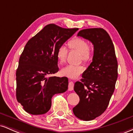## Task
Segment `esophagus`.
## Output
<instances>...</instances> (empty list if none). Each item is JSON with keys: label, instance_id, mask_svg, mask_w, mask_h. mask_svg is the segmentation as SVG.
I'll return each instance as SVG.
<instances>
[{"label": "esophagus", "instance_id": "esophagus-1", "mask_svg": "<svg viewBox=\"0 0 133 133\" xmlns=\"http://www.w3.org/2000/svg\"><path fill=\"white\" fill-rule=\"evenodd\" d=\"M74 82L72 81H71L69 82V85H68V89L69 91H72L73 89H74Z\"/></svg>", "mask_w": 133, "mask_h": 133}]
</instances>
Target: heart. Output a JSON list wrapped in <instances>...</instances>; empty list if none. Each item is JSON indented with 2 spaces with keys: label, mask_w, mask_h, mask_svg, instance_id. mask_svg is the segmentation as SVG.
<instances>
[{
  "label": "heart",
  "mask_w": 133,
  "mask_h": 133,
  "mask_svg": "<svg viewBox=\"0 0 133 133\" xmlns=\"http://www.w3.org/2000/svg\"><path fill=\"white\" fill-rule=\"evenodd\" d=\"M68 45L71 49H75L81 52L82 61L86 62L89 60L92 52V47L88 45V42L81 38H74L68 42ZM68 49L64 45H61L58 48L56 56L60 64L64 63L68 55ZM84 68L81 65L68 64L61 69V74L71 78L78 77L84 71Z\"/></svg>",
  "instance_id": "obj_1"
}]
</instances>
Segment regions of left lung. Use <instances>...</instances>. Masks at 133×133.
<instances>
[{
    "label": "left lung",
    "mask_w": 133,
    "mask_h": 133,
    "mask_svg": "<svg viewBox=\"0 0 133 133\" xmlns=\"http://www.w3.org/2000/svg\"><path fill=\"white\" fill-rule=\"evenodd\" d=\"M94 45L92 62L74 84L79 103L73 108L74 115L84 121L93 120L106 111L117 78V61L110 36L102 28L86 29L77 34Z\"/></svg>",
    "instance_id": "1"
}]
</instances>
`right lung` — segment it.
Wrapping results in <instances>:
<instances>
[{"label":"right lung","mask_w":133,"mask_h":133,"mask_svg":"<svg viewBox=\"0 0 133 133\" xmlns=\"http://www.w3.org/2000/svg\"><path fill=\"white\" fill-rule=\"evenodd\" d=\"M78 29L48 24L27 42L16 71L17 100L27 112L46 113L52 96L68 90V77L47 76L59 71L58 48Z\"/></svg>","instance_id":"obj_1"}]
</instances>
